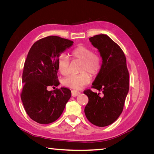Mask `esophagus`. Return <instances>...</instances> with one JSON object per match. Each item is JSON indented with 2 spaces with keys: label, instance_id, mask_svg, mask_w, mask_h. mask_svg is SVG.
<instances>
[{
  "label": "esophagus",
  "instance_id": "obj_1",
  "mask_svg": "<svg viewBox=\"0 0 154 154\" xmlns=\"http://www.w3.org/2000/svg\"><path fill=\"white\" fill-rule=\"evenodd\" d=\"M71 93H72V96L73 97H76L80 94V92L76 90H72L71 91Z\"/></svg>",
  "mask_w": 154,
  "mask_h": 154
}]
</instances>
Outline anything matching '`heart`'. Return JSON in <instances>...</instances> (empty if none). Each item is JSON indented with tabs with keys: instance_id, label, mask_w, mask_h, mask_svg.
<instances>
[{
	"instance_id": "heart-1",
	"label": "heart",
	"mask_w": 154,
	"mask_h": 154,
	"mask_svg": "<svg viewBox=\"0 0 154 154\" xmlns=\"http://www.w3.org/2000/svg\"><path fill=\"white\" fill-rule=\"evenodd\" d=\"M70 55L73 59L82 61L80 73L71 74L63 80V84L74 89L80 88L88 84L92 75L95 76L99 73L101 68V59L100 55L87 46L78 45L73 48ZM70 58L67 55L60 54L57 59V66L59 72L62 75H67L69 72Z\"/></svg>"
}]
</instances>
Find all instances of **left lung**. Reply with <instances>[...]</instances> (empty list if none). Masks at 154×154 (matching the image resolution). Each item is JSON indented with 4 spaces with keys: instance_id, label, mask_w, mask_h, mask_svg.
I'll list each match as a JSON object with an SVG mask.
<instances>
[{
    "instance_id": "left-lung-1",
    "label": "left lung",
    "mask_w": 154,
    "mask_h": 154,
    "mask_svg": "<svg viewBox=\"0 0 154 154\" xmlns=\"http://www.w3.org/2000/svg\"><path fill=\"white\" fill-rule=\"evenodd\" d=\"M89 40L103 60L92 86L102 94L84 91L88 97L84 111L91 123L103 127L113 123L122 112L129 89V72L123 50L109 36L97 35Z\"/></svg>"
}]
</instances>
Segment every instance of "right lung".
Returning a JSON list of instances; mask_svg holds the SVG:
<instances>
[{
	"label": "right lung",
	"instance_id": "1",
	"mask_svg": "<svg viewBox=\"0 0 154 154\" xmlns=\"http://www.w3.org/2000/svg\"><path fill=\"white\" fill-rule=\"evenodd\" d=\"M73 42L57 36L45 37L32 45L24 63L20 94L24 109L30 118L40 124L58 119L71 96L69 88L49 91V86L57 87V59Z\"/></svg>",
	"mask_w": 154,
	"mask_h": 154
}]
</instances>
